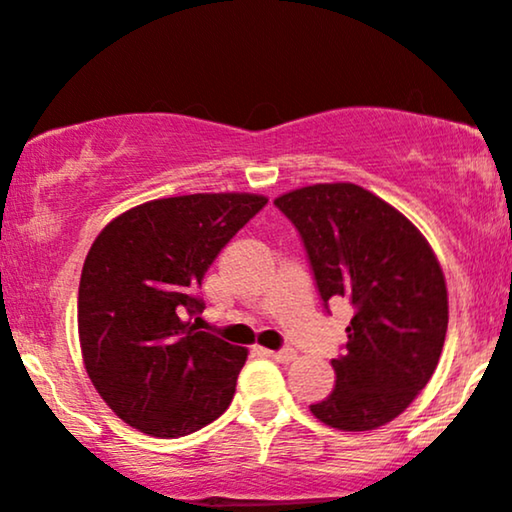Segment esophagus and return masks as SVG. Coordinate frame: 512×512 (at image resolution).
Here are the masks:
<instances>
[{
  "label": "esophagus",
  "mask_w": 512,
  "mask_h": 512,
  "mask_svg": "<svg viewBox=\"0 0 512 512\" xmlns=\"http://www.w3.org/2000/svg\"><path fill=\"white\" fill-rule=\"evenodd\" d=\"M267 355L272 357L276 362H293L298 353H295L293 348H283V350H267Z\"/></svg>",
  "instance_id": "obj_1"
}]
</instances>
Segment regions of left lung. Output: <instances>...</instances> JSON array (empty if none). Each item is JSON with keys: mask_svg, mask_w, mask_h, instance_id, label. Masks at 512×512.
Returning <instances> with one entry per match:
<instances>
[{"mask_svg": "<svg viewBox=\"0 0 512 512\" xmlns=\"http://www.w3.org/2000/svg\"><path fill=\"white\" fill-rule=\"evenodd\" d=\"M274 205L303 236L324 303L346 300V355L336 389L310 405L341 432H369L403 412L432 379L446 341V276L412 221L355 183H315Z\"/></svg>", "mask_w": 512, "mask_h": 512, "instance_id": "left-lung-1", "label": "left lung"}]
</instances>
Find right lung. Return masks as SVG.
<instances>
[{"mask_svg":"<svg viewBox=\"0 0 512 512\" xmlns=\"http://www.w3.org/2000/svg\"><path fill=\"white\" fill-rule=\"evenodd\" d=\"M267 205L255 193L143 202L109 221L85 257L78 338L104 403L138 432L176 439L229 408L248 348L200 331L197 286L214 257Z\"/></svg>","mask_w":512,"mask_h":512,"instance_id":"obj_1","label":"right lung"}]
</instances>
